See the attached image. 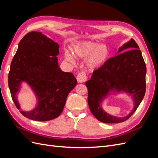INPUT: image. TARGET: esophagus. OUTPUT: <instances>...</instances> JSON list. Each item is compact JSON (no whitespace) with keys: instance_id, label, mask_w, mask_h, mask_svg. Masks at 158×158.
Returning <instances> with one entry per match:
<instances>
[{"instance_id":"34e87169","label":"esophagus","mask_w":158,"mask_h":158,"mask_svg":"<svg viewBox=\"0 0 158 158\" xmlns=\"http://www.w3.org/2000/svg\"><path fill=\"white\" fill-rule=\"evenodd\" d=\"M76 79H77V81L78 83H83L85 82L86 81V75L84 73H80L77 75V77H76Z\"/></svg>"}]
</instances>
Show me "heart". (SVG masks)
<instances>
[{"mask_svg":"<svg viewBox=\"0 0 158 158\" xmlns=\"http://www.w3.org/2000/svg\"><path fill=\"white\" fill-rule=\"evenodd\" d=\"M73 55L76 59L84 60L85 58V66L90 70L99 69L107 60L109 56L108 47L105 44H98L92 41L79 42L73 49ZM65 59L71 63H75L74 56L70 52H64Z\"/></svg>","mask_w":158,"mask_h":158,"instance_id":"heart-1","label":"heart"}]
</instances>
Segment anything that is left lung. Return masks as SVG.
I'll list each match as a JSON object with an SVG mask.
<instances>
[{"label": "left lung", "mask_w": 158, "mask_h": 158, "mask_svg": "<svg viewBox=\"0 0 158 158\" xmlns=\"http://www.w3.org/2000/svg\"><path fill=\"white\" fill-rule=\"evenodd\" d=\"M146 66L139 47L131 39L118 49L113 57L95 70L85 82L88 90V102L91 112L98 121L106 123L125 121L135 112L144 97ZM127 93L133 99V108L125 117L109 114L102 106L110 96Z\"/></svg>", "instance_id": "8db88e82"}]
</instances>
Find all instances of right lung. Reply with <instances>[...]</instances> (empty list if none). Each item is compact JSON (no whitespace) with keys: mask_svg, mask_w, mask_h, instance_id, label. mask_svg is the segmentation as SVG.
<instances>
[{"mask_svg":"<svg viewBox=\"0 0 158 158\" xmlns=\"http://www.w3.org/2000/svg\"><path fill=\"white\" fill-rule=\"evenodd\" d=\"M59 54V44L41 32L28 33L19 43L10 64L8 86L16 107L31 120L47 121L58 117L69 94L77 84L73 73L60 69ZM23 83L28 85L37 100L30 111L22 110L17 99Z\"/></svg>","mask_w":158,"mask_h":158,"instance_id":"add662e5","label":"right lung"}]
</instances>
